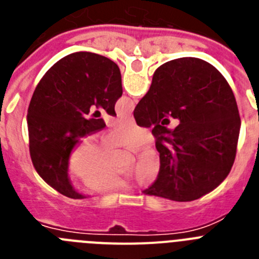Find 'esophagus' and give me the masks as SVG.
<instances>
[{
    "label": "esophagus",
    "mask_w": 259,
    "mask_h": 259,
    "mask_svg": "<svg viewBox=\"0 0 259 259\" xmlns=\"http://www.w3.org/2000/svg\"><path fill=\"white\" fill-rule=\"evenodd\" d=\"M124 119H125V120H127V122L135 123V118H134V115H132V114H130V115L124 116Z\"/></svg>",
    "instance_id": "34e87169"
}]
</instances>
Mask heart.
<instances>
[{
	"label": "heart",
	"mask_w": 259,
	"mask_h": 259,
	"mask_svg": "<svg viewBox=\"0 0 259 259\" xmlns=\"http://www.w3.org/2000/svg\"><path fill=\"white\" fill-rule=\"evenodd\" d=\"M150 140L148 130L131 122H123L106 134L100 145L96 139H87L72 152L68 162L70 172L83 180V185L93 192H113L131 187L128 174L113 168L116 148L139 149ZM161 171V158L154 149H145L137 155L134 174L141 184H150Z\"/></svg>",
	"instance_id": "heart-1"
}]
</instances>
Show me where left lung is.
<instances>
[{"mask_svg":"<svg viewBox=\"0 0 259 259\" xmlns=\"http://www.w3.org/2000/svg\"><path fill=\"white\" fill-rule=\"evenodd\" d=\"M122 93L118 65L88 52L59 59L36 87L27 114L29 154L38 175L66 197L85 198L71 184V152L84 136L106 125L100 114L89 115L91 107L115 115Z\"/></svg>","mask_w":259,"mask_h":259,"instance_id":"8db88e82","label":"left lung"}]
</instances>
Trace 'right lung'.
Wrapping results in <instances>:
<instances>
[{
	"label": "right lung",
	"instance_id": "right-lung-1",
	"mask_svg": "<svg viewBox=\"0 0 259 259\" xmlns=\"http://www.w3.org/2000/svg\"><path fill=\"white\" fill-rule=\"evenodd\" d=\"M172 116L178 127L159 124ZM153 127L161 171L143 193L187 202L215 189L230 174L237 152L240 115L227 80L209 62L178 58L155 70L149 91L134 111Z\"/></svg>",
	"mask_w": 259,
	"mask_h": 259
}]
</instances>
